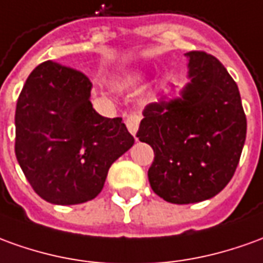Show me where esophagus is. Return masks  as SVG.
Segmentation results:
<instances>
[{
	"mask_svg": "<svg viewBox=\"0 0 263 263\" xmlns=\"http://www.w3.org/2000/svg\"><path fill=\"white\" fill-rule=\"evenodd\" d=\"M140 120H142V114L137 113V111L130 113L127 116V119H126V126H127L128 132L133 136H136V133H137V128H139Z\"/></svg>",
	"mask_w": 263,
	"mask_h": 263,
	"instance_id": "obj_1",
	"label": "esophagus"
}]
</instances>
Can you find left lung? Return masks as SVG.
<instances>
[{
    "instance_id": "left-lung-1",
    "label": "left lung",
    "mask_w": 263,
    "mask_h": 263,
    "mask_svg": "<svg viewBox=\"0 0 263 263\" xmlns=\"http://www.w3.org/2000/svg\"><path fill=\"white\" fill-rule=\"evenodd\" d=\"M189 79L180 97L144 108L137 137L155 152L147 176L166 202L216 196L231 182L246 139V116L235 80L216 57L186 52Z\"/></svg>"
}]
</instances>
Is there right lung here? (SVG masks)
I'll return each instance as SVG.
<instances>
[{
  "mask_svg": "<svg viewBox=\"0 0 263 263\" xmlns=\"http://www.w3.org/2000/svg\"><path fill=\"white\" fill-rule=\"evenodd\" d=\"M91 87L81 71L44 61L18 97L15 156L34 192L50 203L94 199L110 166L135 143L121 117L94 110Z\"/></svg>",
  "mask_w": 263,
  "mask_h": 263,
  "instance_id": "obj_1",
  "label": "right lung"
}]
</instances>
